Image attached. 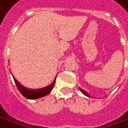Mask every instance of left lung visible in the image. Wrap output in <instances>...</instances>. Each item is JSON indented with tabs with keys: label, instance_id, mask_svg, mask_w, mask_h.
<instances>
[{
	"label": "left lung",
	"instance_id": "left-lung-1",
	"mask_svg": "<svg viewBox=\"0 0 128 128\" xmlns=\"http://www.w3.org/2000/svg\"><path fill=\"white\" fill-rule=\"evenodd\" d=\"M80 90H81V91H82V93H83V94H84L86 95V96H88V95L86 94V91H84V90H82V88H80Z\"/></svg>",
	"mask_w": 128,
	"mask_h": 128
}]
</instances>
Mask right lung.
<instances>
[{
    "mask_svg": "<svg viewBox=\"0 0 128 128\" xmlns=\"http://www.w3.org/2000/svg\"><path fill=\"white\" fill-rule=\"evenodd\" d=\"M14 78L16 86L21 93V94L28 99H37V98L44 97L47 94H49L51 92V90H52L53 87L54 86V83H55V81H54L52 84L44 88H39V89H31V88H25L24 86L21 85L20 83L16 80V78Z\"/></svg>",
    "mask_w": 128,
    "mask_h": 128,
    "instance_id": "right-lung-1",
    "label": "right lung"
}]
</instances>
